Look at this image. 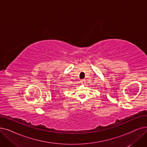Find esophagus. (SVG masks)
Returning <instances> with one entry per match:
<instances>
[{
    "mask_svg": "<svg viewBox=\"0 0 147 147\" xmlns=\"http://www.w3.org/2000/svg\"><path fill=\"white\" fill-rule=\"evenodd\" d=\"M80 82H81V83L82 84H85V83H86V80H82L80 81Z\"/></svg>",
    "mask_w": 147,
    "mask_h": 147,
    "instance_id": "34e87169",
    "label": "esophagus"
}]
</instances>
